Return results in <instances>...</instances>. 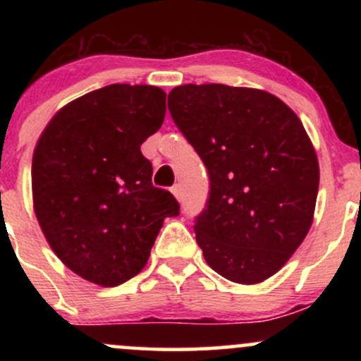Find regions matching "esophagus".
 Segmentation results:
<instances>
[{"mask_svg": "<svg viewBox=\"0 0 361 361\" xmlns=\"http://www.w3.org/2000/svg\"><path fill=\"white\" fill-rule=\"evenodd\" d=\"M171 193L175 195V197L178 198V200H181V198H183V193H181V186L180 185H175L171 188Z\"/></svg>", "mask_w": 361, "mask_h": 361, "instance_id": "esophagus-1", "label": "esophagus"}]
</instances>
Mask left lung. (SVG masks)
<instances>
[{"label":"left lung","mask_w":361,"mask_h":361,"mask_svg":"<svg viewBox=\"0 0 361 361\" xmlns=\"http://www.w3.org/2000/svg\"><path fill=\"white\" fill-rule=\"evenodd\" d=\"M168 109L209 171L193 227L207 264L235 283L270 279L316 209L319 163L300 118L275 94L215 82L176 86Z\"/></svg>","instance_id":"obj_1"}]
</instances>
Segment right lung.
I'll use <instances>...</instances> for the list:
<instances>
[{
	"instance_id": "right-lung-1",
	"label": "right lung",
	"mask_w": 361,
	"mask_h": 361,
	"mask_svg": "<svg viewBox=\"0 0 361 361\" xmlns=\"http://www.w3.org/2000/svg\"><path fill=\"white\" fill-rule=\"evenodd\" d=\"M166 93L109 85L54 115L32 159L34 210L49 246L69 270L117 287L146 267L166 217L180 204L152 186L140 144L159 130Z\"/></svg>"
}]
</instances>
